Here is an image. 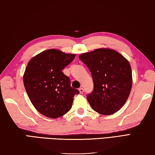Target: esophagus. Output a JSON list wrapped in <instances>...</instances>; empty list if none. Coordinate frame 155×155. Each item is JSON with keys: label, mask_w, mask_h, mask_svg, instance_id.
<instances>
[{"label": "esophagus", "mask_w": 155, "mask_h": 155, "mask_svg": "<svg viewBox=\"0 0 155 155\" xmlns=\"http://www.w3.org/2000/svg\"><path fill=\"white\" fill-rule=\"evenodd\" d=\"M79 92H80V94H82V93L84 92V89L82 88V87H80V88H79Z\"/></svg>", "instance_id": "34e87169"}]
</instances>
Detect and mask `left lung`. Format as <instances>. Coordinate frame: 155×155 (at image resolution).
Returning <instances> with one entry per match:
<instances>
[{
    "instance_id": "obj_1",
    "label": "left lung",
    "mask_w": 155,
    "mask_h": 155,
    "mask_svg": "<svg viewBox=\"0 0 155 155\" xmlns=\"http://www.w3.org/2000/svg\"><path fill=\"white\" fill-rule=\"evenodd\" d=\"M80 59L91 73L94 90L87 96L92 109L103 115L120 110L132 86L130 64L119 52L108 48L81 54Z\"/></svg>"
}]
</instances>
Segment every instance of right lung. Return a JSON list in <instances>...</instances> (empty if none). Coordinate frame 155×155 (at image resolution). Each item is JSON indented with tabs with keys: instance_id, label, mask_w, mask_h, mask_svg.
Returning <instances> with one entry per match:
<instances>
[{
	"instance_id": "right-lung-1",
	"label": "right lung",
	"mask_w": 155,
	"mask_h": 155,
	"mask_svg": "<svg viewBox=\"0 0 155 155\" xmlns=\"http://www.w3.org/2000/svg\"><path fill=\"white\" fill-rule=\"evenodd\" d=\"M75 57L52 48L38 54L28 63L23 84L32 104L45 117L57 119L65 115L71 109L74 95L79 94L62 71Z\"/></svg>"
}]
</instances>
